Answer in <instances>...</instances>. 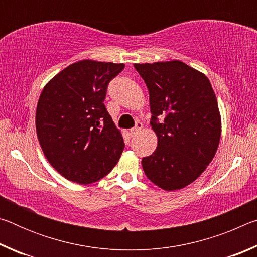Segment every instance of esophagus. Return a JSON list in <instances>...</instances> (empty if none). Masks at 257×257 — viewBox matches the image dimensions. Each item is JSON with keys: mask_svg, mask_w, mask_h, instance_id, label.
Listing matches in <instances>:
<instances>
[{"mask_svg": "<svg viewBox=\"0 0 257 257\" xmlns=\"http://www.w3.org/2000/svg\"><path fill=\"white\" fill-rule=\"evenodd\" d=\"M143 129V124L141 123V122H137L136 123V125H135L134 128H132L130 129V135H132V136H136V135L141 132V130Z\"/></svg>", "mask_w": 257, "mask_h": 257, "instance_id": "obj_1", "label": "esophagus"}]
</instances>
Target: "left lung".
<instances>
[{
  "label": "left lung",
  "mask_w": 257,
  "mask_h": 257,
  "mask_svg": "<svg viewBox=\"0 0 257 257\" xmlns=\"http://www.w3.org/2000/svg\"><path fill=\"white\" fill-rule=\"evenodd\" d=\"M134 67L149 89L158 137L154 153L142 160L145 175L167 191L185 188L205 171L219 147L222 123L214 90L203 72L179 60Z\"/></svg>",
  "instance_id": "left-lung-1"
}]
</instances>
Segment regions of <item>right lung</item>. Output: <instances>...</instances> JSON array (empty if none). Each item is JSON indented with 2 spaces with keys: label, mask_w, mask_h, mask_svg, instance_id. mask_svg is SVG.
Listing matches in <instances>:
<instances>
[{
  "label": "right lung",
  "mask_w": 257,
  "mask_h": 257,
  "mask_svg": "<svg viewBox=\"0 0 257 257\" xmlns=\"http://www.w3.org/2000/svg\"><path fill=\"white\" fill-rule=\"evenodd\" d=\"M123 63L80 60L44 86L36 108V133L50 164L69 181L88 185L118 163L123 137L104 105L108 82Z\"/></svg>",
  "instance_id": "obj_1"
}]
</instances>
